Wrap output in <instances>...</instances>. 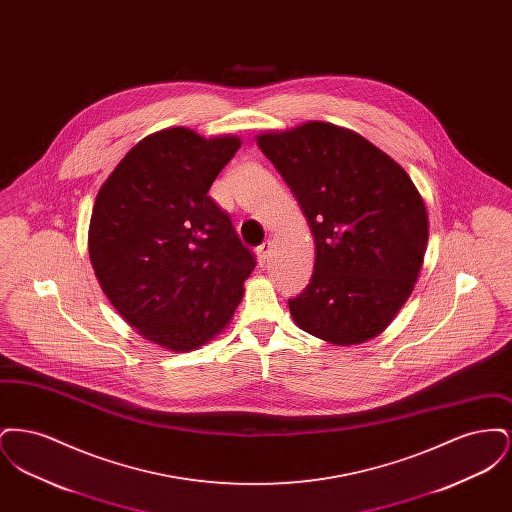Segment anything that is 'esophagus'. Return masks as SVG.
<instances>
[{"instance_id": "obj_1", "label": "esophagus", "mask_w": 512, "mask_h": 512, "mask_svg": "<svg viewBox=\"0 0 512 512\" xmlns=\"http://www.w3.org/2000/svg\"><path fill=\"white\" fill-rule=\"evenodd\" d=\"M270 251H272V244H270V242H265V244H261L257 247V261H259V265H265V263H267Z\"/></svg>"}]
</instances>
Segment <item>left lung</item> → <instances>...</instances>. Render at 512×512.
<instances>
[{
	"instance_id": "left-lung-1",
	"label": "left lung",
	"mask_w": 512,
	"mask_h": 512,
	"mask_svg": "<svg viewBox=\"0 0 512 512\" xmlns=\"http://www.w3.org/2000/svg\"><path fill=\"white\" fill-rule=\"evenodd\" d=\"M315 236V272L290 299L295 324L336 345L376 338L401 311L428 245L411 176L361 134L311 121L257 136Z\"/></svg>"
}]
</instances>
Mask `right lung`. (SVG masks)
Returning <instances> with one entry per match:
<instances>
[{"instance_id": "right-lung-1", "label": "right lung", "mask_w": 512, "mask_h": 512, "mask_svg": "<svg viewBox=\"0 0 512 512\" xmlns=\"http://www.w3.org/2000/svg\"><path fill=\"white\" fill-rule=\"evenodd\" d=\"M242 146L174 126L132 147L99 188L88 251L99 286L140 336L176 353L234 317L253 253L209 188Z\"/></svg>"}]
</instances>
